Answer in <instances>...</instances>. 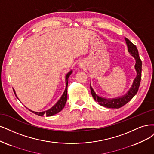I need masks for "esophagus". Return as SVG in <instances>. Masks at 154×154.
I'll return each instance as SVG.
<instances>
[{
	"label": "esophagus",
	"instance_id": "1",
	"mask_svg": "<svg viewBox=\"0 0 154 154\" xmlns=\"http://www.w3.org/2000/svg\"><path fill=\"white\" fill-rule=\"evenodd\" d=\"M79 67L80 68H83V66H84V65L82 64V63H79Z\"/></svg>",
	"mask_w": 154,
	"mask_h": 154
}]
</instances>
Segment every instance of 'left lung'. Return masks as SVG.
I'll list each match as a JSON object with an SVG mask.
<instances>
[{
	"instance_id": "8db88e82",
	"label": "left lung",
	"mask_w": 154,
	"mask_h": 154,
	"mask_svg": "<svg viewBox=\"0 0 154 154\" xmlns=\"http://www.w3.org/2000/svg\"><path fill=\"white\" fill-rule=\"evenodd\" d=\"M125 40L127 45L128 52L131 54V56L135 59L136 64L134 66V69L136 72V76L135 79H134L131 87L129 88V90H128V91L125 95L112 98H107L98 95L91 86L90 83L91 95L94 98V100L98 102V103L103 107L111 109H118L122 107L124 105H125L126 103H127L136 95L139 87H140V82L141 79L142 62L140 58V56H139L138 51L136 46L134 44H133L129 39H127V38H125Z\"/></svg>"
}]
</instances>
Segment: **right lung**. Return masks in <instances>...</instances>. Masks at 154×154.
I'll use <instances>...</instances> for the list:
<instances>
[{
	"instance_id": "right-lung-1",
	"label": "right lung",
	"mask_w": 154,
	"mask_h": 154,
	"mask_svg": "<svg viewBox=\"0 0 154 154\" xmlns=\"http://www.w3.org/2000/svg\"><path fill=\"white\" fill-rule=\"evenodd\" d=\"M72 72H73V71L72 70L66 73V75L65 76V82H66L65 90H64L62 96L60 98H59V100L56 102L55 105L52 106L51 109H48L47 111H42V112H36V111H32L31 109H29L27 108L30 111H31L32 113L36 114V115H37L38 116H42L43 115H45L46 116H51L52 115H56V114L59 112L61 110H63V109L64 108V106H65L66 102L67 101V87H68V78L72 73ZM13 91H14V94H15V95L17 97V98L18 99V97L17 96L16 92H15V91H14V89H13Z\"/></svg>"
}]
</instances>
